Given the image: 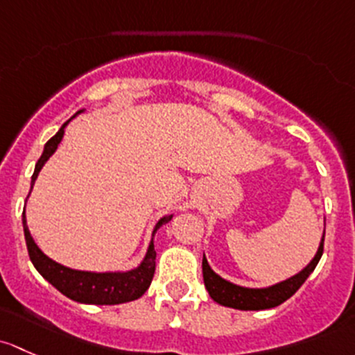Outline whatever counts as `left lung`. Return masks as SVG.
<instances>
[{
  "mask_svg": "<svg viewBox=\"0 0 355 355\" xmlns=\"http://www.w3.org/2000/svg\"><path fill=\"white\" fill-rule=\"evenodd\" d=\"M323 244L324 234L323 239H321L320 248H318L316 257L313 258V261L309 263L302 272L291 277L288 280L277 284V286L266 288H246L234 286V284L227 282V280L220 279V277L208 266V261L203 257L202 268L205 287H207L208 294H210V297L214 299L215 302H218V304L222 306H227V308L243 309V311H259V309L275 308V306L286 302L288 297H292V295L299 291V287L306 282V279L311 275V272L316 268L318 261H320L321 254H323Z\"/></svg>",
  "mask_w": 355,
  "mask_h": 355,
  "instance_id": "obj_1",
  "label": "left lung"
}]
</instances>
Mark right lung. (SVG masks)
<instances>
[{
	"label": "right lung",
	"instance_id": "obj_1",
	"mask_svg": "<svg viewBox=\"0 0 355 355\" xmlns=\"http://www.w3.org/2000/svg\"><path fill=\"white\" fill-rule=\"evenodd\" d=\"M68 121L60 128L56 135L51 138L44 147V152L41 159L35 164L34 176H32V186H34L37 174L41 173L42 166L47 162L51 155L56 152L58 145H60L61 138L64 135V126ZM32 189V188H31ZM173 218V215L160 218L157 222L153 232L160 225L167 224ZM24 234H25V243H27L28 257L37 272L41 273L44 279L49 284H53L61 294L67 297L73 299L76 302H83V304H121V302H130L135 299L141 297L150 287L153 273H155V248H153V241L148 246L147 257H145L141 265L138 268L131 270V272L124 273H94V272H80V270H71L67 266L60 265V263L53 261L47 258L37 248V244L32 239L31 232H28L27 224H25V211H24Z\"/></svg>",
	"mask_w": 355,
	"mask_h": 355
}]
</instances>
